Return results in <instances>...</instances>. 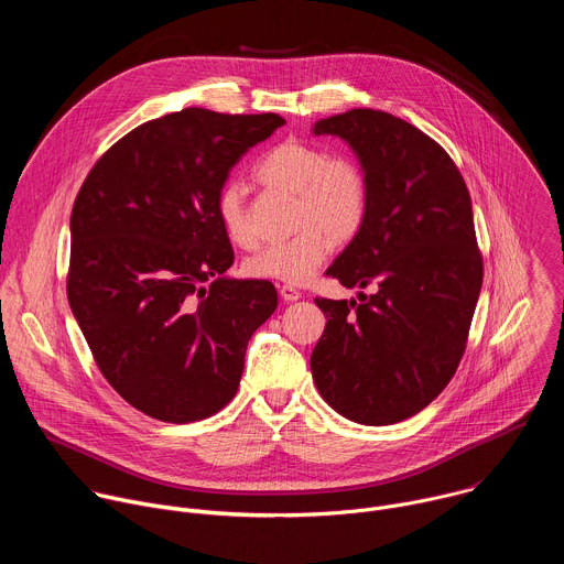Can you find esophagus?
I'll use <instances>...</instances> for the list:
<instances>
[{
	"mask_svg": "<svg viewBox=\"0 0 564 564\" xmlns=\"http://www.w3.org/2000/svg\"><path fill=\"white\" fill-rule=\"evenodd\" d=\"M279 294H281L283 301H299V299H301V292H299L294 285H290V283L281 285V288H279Z\"/></svg>",
	"mask_w": 564,
	"mask_h": 564,
	"instance_id": "34e87169",
	"label": "esophagus"
}]
</instances>
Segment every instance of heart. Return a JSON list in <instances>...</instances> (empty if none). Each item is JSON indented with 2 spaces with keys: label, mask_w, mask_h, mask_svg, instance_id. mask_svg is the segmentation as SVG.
<instances>
[{
  "label": "heart",
  "mask_w": 564,
  "mask_h": 564,
  "mask_svg": "<svg viewBox=\"0 0 564 564\" xmlns=\"http://www.w3.org/2000/svg\"><path fill=\"white\" fill-rule=\"evenodd\" d=\"M254 176L263 187L294 196L296 231L246 261V272L254 279L305 283L328 259L333 243H350L366 225L370 183L364 167L348 155H328L314 144L285 140L259 160ZM216 216L234 246L243 250L257 246L259 236L238 185L220 187Z\"/></svg>",
  "instance_id": "1"
}]
</instances>
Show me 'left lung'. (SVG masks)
Returning <instances> with one entry per match:
<instances>
[{
    "label": "left lung",
    "instance_id": "1",
    "mask_svg": "<svg viewBox=\"0 0 564 564\" xmlns=\"http://www.w3.org/2000/svg\"><path fill=\"white\" fill-rule=\"evenodd\" d=\"M370 183L366 225L328 268L359 301L314 299L328 324L310 368L328 404L366 426L409 420L446 388L481 290L473 207L451 155L411 122L375 109L318 120Z\"/></svg>",
    "mask_w": 564,
    "mask_h": 564
}]
</instances>
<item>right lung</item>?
<instances>
[{
	"label": "right lung",
	"instance_id": "right-lung-1",
	"mask_svg": "<svg viewBox=\"0 0 564 564\" xmlns=\"http://www.w3.org/2000/svg\"><path fill=\"white\" fill-rule=\"evenodd\" d=\"M283 124L189 107L129 131L79 187L68 305L105 379L153 420L187 424L227 406L250 337L276 310L270 281L225 276L234 250L216 196Z\"/></svg>",
	"mask_w": 564,
	"mask_h": 564
}]
</instances>
